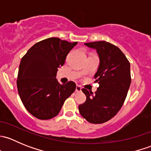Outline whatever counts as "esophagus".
Masks as SVG:
<instances>
[{
	"label": "esophagus",
	"mask_w": 151,
	"mask_h": 151,
	"mask_svg": "<svg viewBox=\"0 0 151 151\" xmlns=\"http://www.w3.org/2000/svg\"><path fill=\"white\" fill-rule=\"evenodd\" d=\"M76 92H81L82 91V88L81 87L79 86V85H77V87H76Z\"/></svg>",
	"instance_id": "34e87169"
}]
</instances>
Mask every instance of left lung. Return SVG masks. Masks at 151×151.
Here are the masks:
<instances>
[{
	"label": "left lung",
	"mask_w": 151,
	"mask_h": 151,
	"mask_svg": "<svg viewBox=\"0 0 151 151\" xmlns=\"http://www.w3.org/2000/svg\"><path fill=\"white\" fill-rule=\"evenodd\" d=\"M96 50L99 66L94 75L99 84L95 93L83 88L86 101L79 106L80 113L91 123H102L113 118L123 106L131 84L130 63L121 50L104 42L85 43Z\"/></svg>",
	"instance_id": "8db88e82"
}]
</instances>
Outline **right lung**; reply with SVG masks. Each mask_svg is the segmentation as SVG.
I'll use <instances>...</instances> for the list:
<instances>
[{"label":"right lung","mask_w":151,"mask_h":151,"mask_svg":"<svg viewBox=\"0 0 151 151\" xmlns=\"http://www.w3.org/2000/svg\"><path fill=\"white\" fill-rule=\"evenodd\" d=\"M77 44L49 38L35 44L22 57L17 80L18 93L27 110L36 118H54L75 91L74 82L60 85L56 74Z\"/></svg>","instance_id":"right-lung-1"}]
</instances>
